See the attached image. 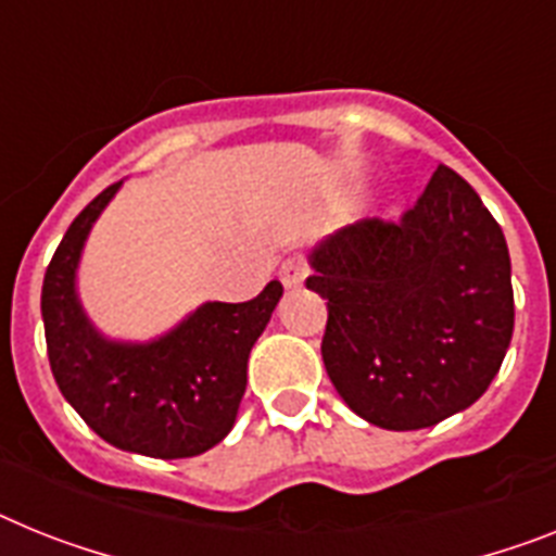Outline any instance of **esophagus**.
Listing matches in <instances>:
<instances>
[{
	"mask_svg": "<svg viewBox=\"0 0 556 556\" xmlns=\"http://www.w3.org/2000/svg\"><path fill=\"white\" fill-rule=\"evenodd\" d=\"M305 274H307V265L305 260H300V256H291V260L282 263V268H279V279H282V286L286 288H300L302 282H305Z\"/></svg>",
	"mask_w": 556,
	"mask_h": 556,
	"instance_id": "1",
	"label": "esophagus"
}]
</instances>
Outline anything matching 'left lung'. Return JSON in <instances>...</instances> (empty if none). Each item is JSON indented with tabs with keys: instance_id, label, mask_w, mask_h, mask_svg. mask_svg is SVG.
Listing matches in <instances>:
<instances>
[{
	"instance_id": "8db88e82",
	"label": "left lung",
	"mask_w": 556,
	"mask_h": 556,
	"mask_svg": "<svg viewBox=\"0 0 556 556\" xmlns=\"http://www.w3.org/2000/svg\"><path fill=\"white\" fill-rule=\"evenodd\" d=\"M328 300L325 370L358 418L435 427L472 407L515 330L506 237L478 191L438 166L404 220H362L307 251Z\"/></svg>"
}]
</instances>
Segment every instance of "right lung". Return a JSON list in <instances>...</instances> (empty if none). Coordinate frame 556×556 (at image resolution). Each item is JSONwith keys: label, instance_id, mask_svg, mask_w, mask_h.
<instances>
[{"label": "right lung", "instance_id": "right-lung-1", "mask_svg": "<svg viewBox=\"0 0 556 556\" xmlns=\"http://www.w3.org/2000/svg\"><path fill=\"white\" fill-rule=\"evenodd\" d=\"M124 180L104 189L59 242L41 286L55 384L106 444L147 458H194L237 421L249 356L282 300L277 279L251 302H203L152 339H115L90 319L78 268L92 226Z\"/></svg>", "mask_w": 556, "mask_h": 556}]
</instances>
